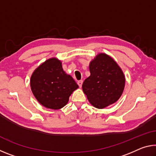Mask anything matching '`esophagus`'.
Returning <instances> with one entry per match:
<instances>
[{
    "label": "esophagus",
    "instance_id": "obj_1",
    "mask_svg": "<svg viewBox=\"0 0 156 156\" xmlns=\"http://www.w3.org/2000/svg\"><path fill=\"white\" fill-rule=\"evenodd\" d=\"M83 80H78V86L79 87H82V84H83Z\"/></svg>",
    "mask_w": 156,
    "mask_h": 156
}]
</instances>
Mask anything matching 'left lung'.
I'll return each instance as SVG.
<instances>
[{"label":"left lung","instance_id":"1","mask_svg":"<svg viewBox=\"0 0 156 156\" xmlns=\"http://www.w3.org/2000/svg\"><path fill=\"white\" fill-rule=\"evenodd\" d=\"M90 76L83 82V90L89 102L103 109L120 98L125 88L122 69L112 58L100 53L89 64Z\"/></svg>","mask_w":156,"mask_h":156}]
</instances>
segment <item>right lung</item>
I'll use <instances>...</instances> for the list:
<instances>
[{
	"instance_id": "right-lung-1",
	"label": "right lung",
	"mask_w": 156,
	"mask_h": 156,
	"mask_svg": "<svg viewBox=\"0 0 156 156\" xmlns=\"http://www.w3.org/2000/svg\"><path fill=\"white\" fill-rule=\"evenodd\" d=\"M30 86L34 96L44 107L61 109L78 85L70 75L66 73L62 62L51 58L36 68L31 75Z\"/></svg>"
}]
</instances>
